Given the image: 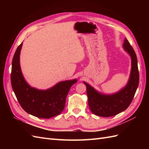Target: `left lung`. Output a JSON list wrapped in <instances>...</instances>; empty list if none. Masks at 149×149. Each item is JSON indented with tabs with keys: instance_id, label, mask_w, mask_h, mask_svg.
<instances>
[{
	"instance_id": "8db88e82",
	"label": "left lung",
	"mask_w": 149,
	"mask_h": 149,
	"mask_svg": "<svg viewBox=\"0 0 149 149\" xmlns=\"http://www.w3.org/2000/svg\"><path fill=\"white\" fill-rule=\"evenodd\" d=\"M123 48L131 58V70L128 82L118 92L106 94L98 92L86 82L88 105L94 114L98 116L111 117L125 111L131 103L138 88L139 74L136 54L128 40L125 38Z\"/></svg>"
}]
</instances>
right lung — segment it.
Returning a JSON list of instances; mask_svg holds the SVG:
<instances>
[{
    "label": "right lung",
    "mask_w": 149,
    "mask_h": 149,
    "mask_svg": "<svg viewBox=\"0 0 149 149\" xmlns=\"http://www.w3.org/2000/svg\"><path fill=\"white\" fill-rule=\"evenodd\" d=\"M22 43L13 57L11 84L18 101L25 112L38 118L49 119L59 115L64 109L66 98L71 86L77 79L66 80L45 90L32 88L26 83L22 73L20 55Z\"/></svg>",
    "instance_id": "1"
}]
</instances>
